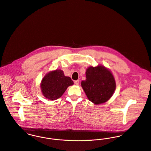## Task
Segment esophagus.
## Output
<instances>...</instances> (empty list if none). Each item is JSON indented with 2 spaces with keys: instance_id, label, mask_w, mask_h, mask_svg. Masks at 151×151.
I'll use <instances>...</instances> for the list:
<instances>
[{
  "instance_id": "34e87169",
  "label": "esophagus",
  "mask_w": 151,
  "mask_h": 151,
  "mask_svg": "<svg viewBox=\"0 0 151 151\" xmlns=\"http://www.w3.org/2000/svg\"><path fill=\"white\" fill-rule=\"evenodd\" d=\"M74 82H75V84H76V85H79V80H77V81H75Z\"/></svg>"
}]
</instances>
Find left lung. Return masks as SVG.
<instances>
[{
    "mask_svg": "<svg viewBox=\"0 0 151 151\" xmlns=\"http://www.w3.org/2000/svg\"><path fill=\"white\" fill-rule=\"evenodd\" d=\"M81 85L88 99L97 105L109 100L116 88L112 72L102 65L88 68Z\"/></svg>",
    "mask_w": 151,
    "mask_h": 151,
    "instance_id": "8db88e82",
    "label": "left lung"
}]
</instances>
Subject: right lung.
Listing matches in <instances>:
<instances>
[{"label": "right lung", "mask_w": 151, "mask_h": 151, "mask_svg": "<svg viewBox=\"0 0 151 151\" xmlns=\"http://www.w3.org/2000/svg\"><path fill=\"white\" fill-rule=\"evenodd\" d=\"M73 84L70 77L65 76L61 69H56L47 73L42 80L41 90L44 97L50 100L61 97L68 87Z\"/></svg>", "instance_id": "obj_1"}]
</instances>
